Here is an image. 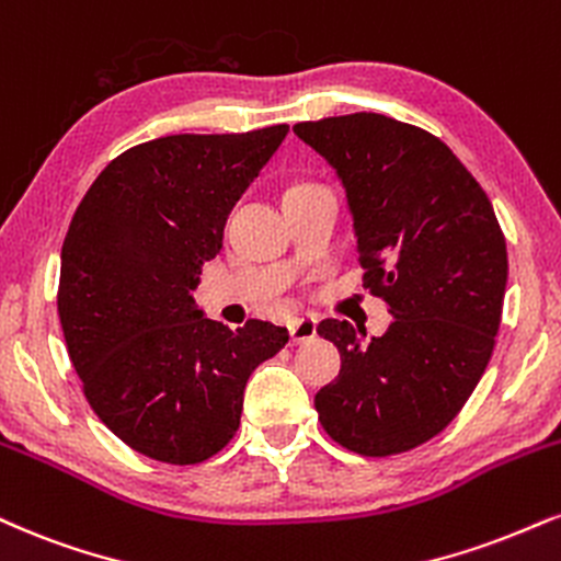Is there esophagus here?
Here are the masks:
<instances>
[{
  "label": "esophagus",
  "mask_w": 561,
  "mask_h": 561,
  "mask_svg": "<svg viewBox=\"0 0 561 561\" xmlns=\"http://www.w3.org/2000/svg\"><path fill=\"white\" fill-rule=\"evenodd\" d=\"M316 336V321L313 319H293L289 321V342L293 345H306V342H310Z\"/></svg>",
  "instance_id": "esophagus-1"
}]
</instances>
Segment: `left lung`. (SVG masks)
Wrapping results in <instances>:
<instances>
[{
    "label": "left lung",
    "mask_w": 561,
    "mask_h": 561,
    "mask_svg": "<svg viewBox=\"0 0 561 561\" xmlns=\"http://www.w3.org/2000/svg\"><path fill=\"white\" fill-rule=\"evenodd\" d=\"M347 193L363 287L394 321L316 327L342 355L316 394L323 431L363 457L400 455L455 421L481 381L502 321L507 242L489 195L447 144L374 112L298 123Z\"/></svg>",
    "instance_id": "1"
}]
</instances>
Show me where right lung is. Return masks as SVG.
<instances>
[{
	"label": "right lung",
	"instance_id": "right-lung-1",
	"mask_svg": "<svg viewBox=\"0 0 561 561\" xmlns=\"http://www.w3.org/2000/svg\"><path fill=\"white\" fill-rule=\"evenodd\" d=\"M287 130L127 148L67 229L57 310L72 368L99 421L151 460L195 465L225 449L251 374L287 345V329L251 319L232 332L191 295Z\"/></svg>",
	"mask_w": 561,
	"mask_h": 561
}]
</instances>
